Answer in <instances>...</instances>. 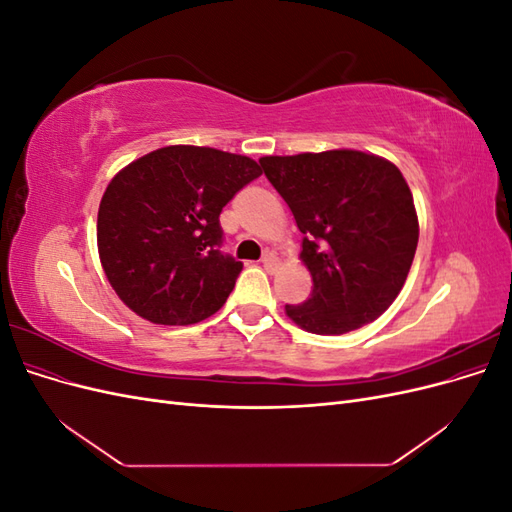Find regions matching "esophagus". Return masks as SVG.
Masks as SVG:
<instances>
[{
	"instance_id": "esophagus-1",
	"label": "esophagus",
	"mask_w": 512,
	"mask_h": 512,
	"mask_svg": "<svg viewBox=\"0 0 512 512\" xmlns=\"http://www.w3.org/2000/svg\"><path fill=\"white\" fill-rule=\"evenodd\" d=\"M262 267H265L267 271H275L277 269V265H280V260H277V256L275 254H271V252H267L265 256H262Z\"/></svg>"
}]
</instances>
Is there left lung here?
Here are the masks:
<instances>
[{
	"label": "left lung",
	"instance_id": "obj_1",
	"mask_svg": "<svg viewBox=\"0 0 512 512\" xmlns=\"http://www.w3.org/2000/svg\"><path fill=\"white\" fill-rule=\"evenodd\" d=\"M303 232L312 294L286 305L307 333L342 335L380 318L410 273L418 215L401 170L356 149L258 160Z\"/></svg>",
	"mask_w": 512,
	"mask_h": 512
}]
</instances>
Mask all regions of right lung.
Returning a JSON list of instances; mask_svg holds the SVG:
<instances>
[{
  "label": "right lung",
  "mask_w": 512,
  "mask_h": 512,
  "mask_svg": "<svg viewBox=\"0 0 512 512\" xmlns=\"http://www.w3.org/2000/svg\"><path fill=\"white\" fill-rule=\"evenodd\" d=\"M260 173L252 158L194 145H168L121 168L98 209V254L117 297L168 327L218 312L243 269L220 252V213Z\"/></svg>",
  "instance_id": "1"
}]
</instances>
